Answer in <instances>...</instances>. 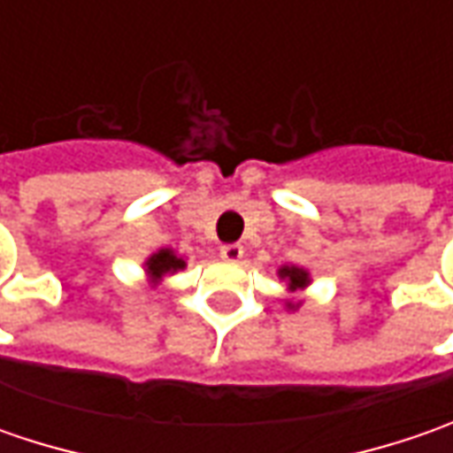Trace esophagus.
Returning a JSON list of instances; mask_svg holds the SVG:
<instances>
[{
  "mask_svg": "<svg viewBox=\"0 0 453 453\" xmlns=\"http://www.w3.org/2000/svg\"><path fill=\"white\" fill-rule=\"evenodd\" d=\"M219 254H221V259H226V262H239V259L244 257V250H242V244H224Z\"/></svg>",
  "mask_w": 453,
  "mask_h": 453,
  "instance_id": "1",
  "label": "esophagus"
}]
</instances>
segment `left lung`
<instances>
[{
    "label": "left lung",
    "instance_id": "1",
    "mask_svg": "<svg viewBox=\"0 0 453 453\" xmlns=\"http://www.w3.org/2000/svg\"><path fill=\"white\" fill-rule=\"evenodd\" d=\"M280 277L288 282L289 292H297V289H304L307 285H310V272L300 270V267H295V265H292V267H288V265H285V267L280 270ZM288 307L289 310H295V307H300V303L297 304L288 303Z\"/></svg>",
    "mask_w": 453,
    "mask_h": 453
}]
</instances>
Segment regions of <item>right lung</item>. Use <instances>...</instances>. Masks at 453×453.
<instances>
[{
  "label": "right lung",
  "mask_w": 453,
  "mask_h": 453,
  "mask_svg": "<svg viewBox=\"0 0 453 453\" xmlns=\"http://www.w3.org/2000/svg\"><path fill=\"white\" fill-rule=\"evenodd\" d=\"M186 267L181 257H176L173 250H158L156 254H150L146 259V274H149L153 282H161L165 274H173Z\"/></svg>",
  "instance_id": "add662e5"
}]
</instances>
